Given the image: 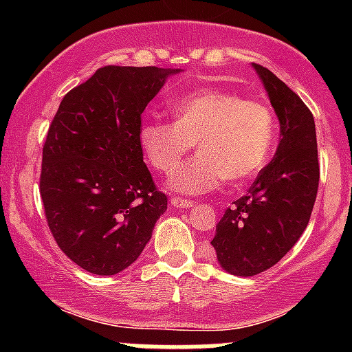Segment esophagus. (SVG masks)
<instances>
[{"label": "esophagus", "mask_w": 352, "mask_h": 352, "mask_svg": "<svg viewBox=\"0 0 352 352\" xmlns=\"http://www.w3.org/2000/svg\"><path fill=\"white\" fill-rule=\"evenodd\" d=\"M170 202H172L173 208L177 209L190 208V206H192V201H190V199H182V197H172L170 199Z\"/></svg>", "instance_id": "obj_1"}]
</instances>
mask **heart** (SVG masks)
Wrapping results in <instances>:
<instances>
[{"label":"heart","instance_id":"obj_1","mask_svg":"<svg viewBox=\"0 0 352 352\" xmlns=\"http://www.w3.org/2000/svg\"><path fill=\"white\" fill-rule=\"evenodd\" d=\"M175 120L160 117L141 124L138 140L148 165L172 173L198 144L199 155L170 177L175 192L196 194L248 182L267 165L278 138L272 110L226 90H197L170 104Z\"/></svg>","mask_w":352,"mask_h":352}]
</instances>
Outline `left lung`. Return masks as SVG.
<instances>
[{
    "mask_svg": "<svg viewBox=\"0 0 352 352\" xmlns=\"http://www.w3.org/2000/svg\"><path fill=\"white\" fill-rule=\"evenodd\" d=\"M252 66L276 110L281 141L248 192L226 209L211 240L221 267L243 278L278 264L298 242L310 221L320 179L310 109L267 67Z\"/></svg>",
    "mask_w": 352,
    "mask_h": 352,
    "instance_id": "obj_1",
    "label": "left lung"
}]
</instances>
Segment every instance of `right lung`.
Instances as JSON below:
<instances>
[{
  "mask_svg": "<svg viewBox=\"0 0 352 352\" xmlns=\"http://www.w3.org/2000/svg\"><path fill=\"white\" fill-rule=\"evenodd\" d=\"M179 69L104 66L67 91L42 148L41 197L56 243L85 271L129 267L166 211L143 162L141 113Z\"/></svg>",
  "mask_w": 352,
  "mask_h": 352,
  "instance_id": "obj_1",
  "label": "right lung"
}]
</instances>
